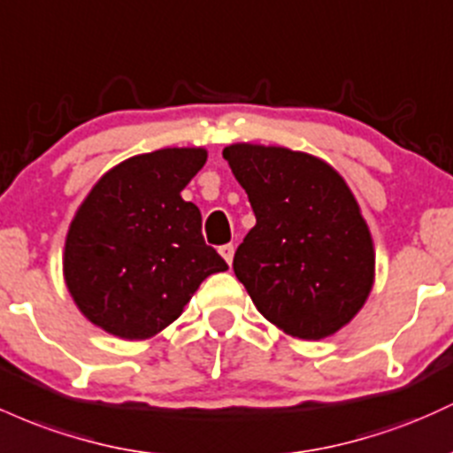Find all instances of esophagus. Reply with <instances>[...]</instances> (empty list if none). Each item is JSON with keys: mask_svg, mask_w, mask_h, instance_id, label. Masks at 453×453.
<instances>
[{"mask_svg": "<svg viewBox=\"0 0 453 453\" xmlns=\"http://www.w3.org/2000/svg\"><path fill=\"white\" fill-rule=\"evenodd\" d=\"M219 253H221L223 260H226L227 265H232V260H234V245H232V242H227V245H221V247H219Z\"/></svg>", "mask_w": 453, "mask_h": 453, "instance_id": "obj_1", "label": "esophagus"}]
</instances>
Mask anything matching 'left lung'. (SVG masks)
Wrapping results in <instances>:
<instances>
[{
  "label": "left lung",
  "mask_w": 453,
  "mask_h": 453,
  "mask_svg": "<svg viewBox=\"0 0 453 453\" xmlns=\"http://www.w3.org/2000/svg\"><path fill=\"white\" fill-rule=\"evenodd\" d=\"M223 158L256 215L232 265L253 305L299 340L340 331L374 281L370 230L344 178L288 148L234 143Z\"/></svg>",
  "instance_id": "left-lung-1"
}]
</instances>
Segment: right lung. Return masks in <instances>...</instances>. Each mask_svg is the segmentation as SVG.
Masks as SVG:
<instances>
[{
	"mask_svg": "<svg viewBox=\"0 0 453 453\" xmlns=\"http://www.w3.org/2000/svg\"><path fill=\"white\" fill-rule=\"evenodd\" d=\"M206 163L202 148L127 158L94 185L74 215L64 277L81 314L122 340L172 325L226 260L202 236V212L180 191Z\"/></svg>",
	"mask_w": 453,
	"mask_h": 453,
	"instance_id": "add662e5",
	"label": "right lung"
}]
</instances>
